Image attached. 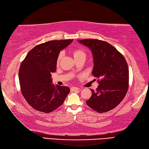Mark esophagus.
Wrapping results in <instances>:
<instances>
[{
    "instance_id": "esophagus-1",
    "label": "esophagus",
    "mask_w": 149,
    "mask_h": 149,
    "mask_svg": "<svg viewBox=\"0 0 149 149\" xmlns=\"http://www.w3.org/2000/svg\"><path fill=\"white\" fill-rule=\"evenodd\" d=\"M79 90V88L77 87H75V86H72L70 88V90L72 91H75V90Z\"/></svg>"
}]
</instances>
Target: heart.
Returning a JSON list of instances; mask_svg holds the SVG:
<instances>
[{
    "mask_svg": "<svg viewBox=\"0 0 149 149\" xmlns=\"http://www.w3.org/2000/svg\"><path fill=\"white\" fill-rule=\"evenodd\" d=\"M72 54H73V56H74V59H77L78 58H80V57H84L85 58V52L83 51V50L80 49H75L73 50ZM62 56H63V53L60 52L59 54L58 55V59H57V62H58V63H59V61H61Z\"/></svg>",
    "mask_w": 149,
    "mask_h": 149,
    "instance_id": "heart-1",
    "label": "heart"
}]
</instances>
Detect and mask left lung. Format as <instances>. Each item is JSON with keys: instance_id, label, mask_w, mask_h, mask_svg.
<instances>
[{"instance_id": "left-lung-1", "label": "left lung", "mask_w": 149, "mask_h": 149, "mask_svg": "<svg viewBox=\"0 0 149 149\" xmlns=\"http://www.w3.org/2000/svg\"><path fill=\"white\" fill-rule=\"evenodd\" d=\"M88 47L93 59L92 74L99 79L96 90L86 101L87 105L98 113L115 108L125 97L129 86V68L121 53L109 43L99 40H78Z\"/></svg>"}]
</instances>
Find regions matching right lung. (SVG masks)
I'll use <instances>...</instances> for the list:
<instances>
[{"label":"right lung","instance_id":"right-lung-1","mask_svg":"<svg viewBox=\"0 0 149 149\" xmlns=\"http://www.w3.org/2000/svg\"><path fill=\"white\" fill-rule=\"evenodd\" d=\"M72 41L52 40L40 44L31 50L22 62L18 73L20 89L33 108L48 113L64 102L70 88L53 84L51 73L56 71L60 51Z\"/></svg>","mask_w":149,"mask_h":149}]
</instances>
